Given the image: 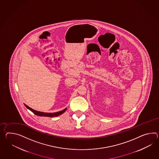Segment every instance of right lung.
Wrapping results in <instances>:
<instances>
[{
  "mask_svg": "<svg viewBox=\"0 0 159 159\" xmlns=\"http://www.w3.org/2000/svg\"><path fill=\"white\" fill-rule=\"evenodd\" d=\"M24 105L25 106V107L26 108H28L29 110H30L31 112H33L36 116H49V117H54V116H57L60 115H61L64 112H65L66 110V108L62 110V111H58V112H53V113H50V112H41V111H39L35 110L33 108H30V107H29L27 105H26L24 103Z\"/></svg>",
  "mask_w": 159,
  "mask_h": 159,
  "instance_id": "1",
  "label": "right lung"
}]
</instances>
